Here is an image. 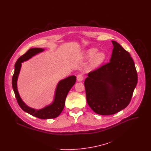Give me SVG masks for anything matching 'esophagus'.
<instances>
[{
    "mask_svg": "<svg viewBox=\"0 0 151 151\" xmlns=\"http://www.w3.org/2000/svg\"><path fill=\"white\" fill-rule=\"evenodd\" d=\"M83 79V75H82V74H79V75L77 76V81H78L81 82V81H82Z\"/></svg>",
    "mask_w": 151,
    "mask_h": 151,
    "instance_id": "1",
    "label": "esophagus"
}]
</instances>
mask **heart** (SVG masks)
<instances>
[{
	"mask_svg": "<svg viewBox=\"0 0 151 151\" xmlns=\"http://www.w3.org/2000/svg\"><path fill=\"white\" fill-rule=\"evenodd\" d=\"M97 48H91L88 49L85 53V57L87 59L91 58L90 66L92 68H96L103 62L106 58V54L104 52H99Z\"/></svg>",
	"mask_w": 151,
	"mask_h": 151,
	"instance_id": "1",
	"label": "heart"
}]
</instances>
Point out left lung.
<instances>
[{
    "instance_id": "8db88e82",
    "label": "left lung",
    "mask_w": 151,
    "mask_h": 151,
    "mask_svg": "<svg viewBox=\"0 0 151 151\" xmlns=\"http://www.w3.org/2000/svg\"><path fill=\"white\" fill-rule=\"evenodd\" d=\"M110 61L90 72L84 82L87 101L97 114H115L130 103L137 73L130 53L116 41Z\"/></svg>"
}]
</instances>
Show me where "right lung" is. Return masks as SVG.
I'll list each match as a JSON object with an SVG mask.
<instances>
[{
  "instance_id": "1",
  "label": "right lung",
  "mask_w": 151,
  "mask_h": 151,
  "mask_svg": "<svg viewBox=\"0 0 151 151\" xmlns=\"http://www.w3.org/2000/svg\"><path fill=\"white\" fill-rule=\"evenodd\" d=\"M44 51V49L34 48L29 49L21 56L15 64V70L12 79V85L17 102L20 107L26 112L40 119H51L57 117L64 109L67 95L76 82L75 76H70L61 80L57 84L53 102L41 109H35L25 104L21 99L17 90V79L21 67V63L28 60L33 56Z\"/></svg>"
}]
</instances>
